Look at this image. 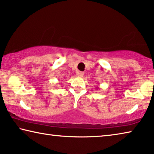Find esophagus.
I'll use <instances>...</instances> for the list:
<instances>
[{"mask_svg":"<svg viewBox=\"0 0 154 154\" xmlns=\"http://www.w3.org/2000/svg\"><path fill=\"white\" fill-rule=\"evenodd\" d=\"M77 75H79V76H80V77H82L83 75H84V72H77Z\"/></svg>","mask_w":154,"mask_h":154,"instance_id":"obj_1","label":"esophagus"}]
</instances>
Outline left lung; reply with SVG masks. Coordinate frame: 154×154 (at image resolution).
Segmentation results:
<instances>
[{
  "mask_svg": "<svg viewBox=\"0 0 154 154\" xmlns=\"http://www.w3.org/2000/svg\"><path fill=\"white\" fill-rule=\"evenodd\" d=\"M96 89H98V87H96Z\"/></svg>",
  "mask_w": 154,
  "mask_h": 154,
  "instance_id": "8db88e82",
  "label": "left lung"
}]
</instances>
